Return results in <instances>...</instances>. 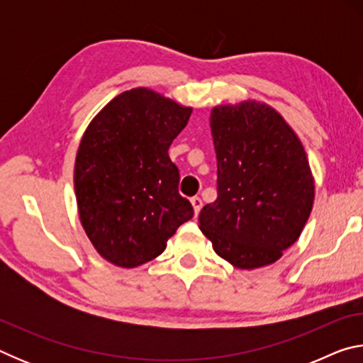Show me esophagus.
<instances>
[{
	"label": "esophagus",
	"mask_w": 363,
	"mask_h": 363,
	"mask_svg": "<svg viewBox=\"0 0 363 363\" xmlns=\"http://www.w3.org/2000/svg\"><path fill=\"white\" fill-rule=\"evenodd\" d=\"M190 203H192V206H194V213H195V216L196 214L200 213V210H201V199L200 196H192V199H190Z\"/></svg>",
	"instance_id": "obj_1"
}]
</instances>
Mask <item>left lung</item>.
<instances>
[{
  "mask_svg": "<svg viewBox=\"0 0 363 363\" xmlns=\"http://www.w3.org/2000/svg\"><path fill=\"white\" fill-rule=\"evenodd\" d=\"M218 199L200 211V230L223 259L256 269L298 240L314 205L304 147L279 112L245 101L211 110Z\"/></svg>",
  "mask_w": 363,
  "mask_h": 363,
  "instance_id": "1",
  "label": "left lung"
}]
</instances>
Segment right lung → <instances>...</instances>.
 Here are the masks:
<instances>
[{
    "label": "right lung",
    "instance_id": "obj_1",
    "mask_svg": "<svg viewBox=\"0 0 363 363\" xmlns=\"http://www.w3.org/2000/svg\"><path fill=\"white\" fill-rule=\"evenodd\" d=\"M190 113V107L136 88L110 101L83 134L75 162L79 219L97 253L115 266L152 261L194 216L168 155Z\"/></svg>",
    "mask_w": 363,
    "mask_h": 363
}]
</instances>
